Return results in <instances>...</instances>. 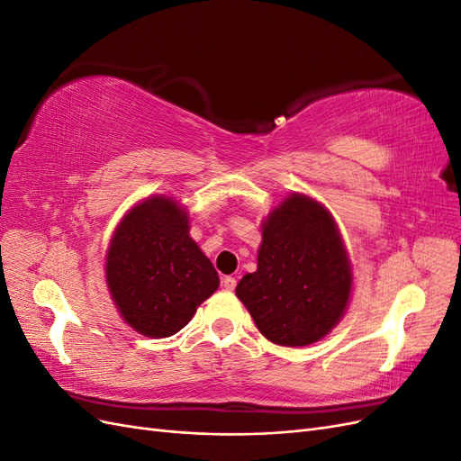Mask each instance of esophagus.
<instances>
[{
    "instance_id": "esophagus-1",
    "label": "esophagus",
    "mask_w": 461,
    "mask_h": 461,
    "mask_svg": "<svg viewBox=\"0 0 461 461\" xmlns=\"http://www.w3.org/2000/svg\"><path fill=\"white\" fill-rule=\"evenodd\" d=\"M222 286H225L227 290H234L236 288V278L234 276H222Z\"/></svg>"
}]
</instances>
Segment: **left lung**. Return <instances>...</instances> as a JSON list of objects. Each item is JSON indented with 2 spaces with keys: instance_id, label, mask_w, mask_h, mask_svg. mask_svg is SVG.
Wrapping results in <instances>:
<instances>
[{
  "instance_id": "8db88e82",
  "label": "left lung",
  "mask_w": 461,
  "mask_h": 461,
  "mask_svg": "<svg viewBox=\"0 0 461 461\" xmlns=\"http://www.w3.org/2000/svg\"><path fill=\"white\" fill-rule=\"evenodd\" d=\"M352 290V267L337 225L312 198L292 194L263 222L258 271L236 296L265 339L308 346L339 323Z\"/></svg>"
}]
</instances>
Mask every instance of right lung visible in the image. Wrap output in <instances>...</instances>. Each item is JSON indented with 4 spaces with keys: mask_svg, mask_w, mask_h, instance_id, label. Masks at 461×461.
<instances>
[{
    "mask_svg": "<svg viewBox=\"0 0 461 461\" xmlns=\"http://www.w3.org/2000/svg\"><path fill=\"white\" fill-rule=\"evenodd\" d=\"M107 286L122 319L151 339L188 325L213 294L219 275L188 234V215L171 198L134 205L107 252Z\"/></svg>",
    "mask_w": 461,
    "mask_h": 461,
    "instance_id": "right-lung-1",
    "label": "right lung"
}]
</instances>
